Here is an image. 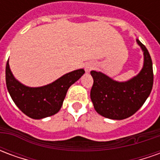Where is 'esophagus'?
<instances>
[{
    "mask_svg": "<svg viewBox=\"0 0 160 160\" xmlns=\"http://www.w3.org/2000/svg\"><path fill=\"white\" fill-rule=\"evenodd\" d=\"M93 68L94 64H92V63H87V64H86V66H85V70H86L87 73H89V72L92 71Z\"/></svg>",
    "mask_w": 160,
    "mask_h": 160,
    "instance_id": "1",
    "label": "esophagus"
}]
</instances>
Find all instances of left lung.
I'll list each match as a JSON object with an SVG mask.
<instances>
[{
	"instance_id": "1",
	"label": "left lung",
	"mask_w": 160,
	"mask_h": 160,
	"mask_svg": "<svg viewBox=\"0 0 160 160\" xmlns=\"http://www.w3.org/2000/svg\"><path fill=\"white\" fill-rule=\"evenodd\" d=\"M136 42L144 56L143 67L136 76L119 82L101 72L91 71L93 78L91 99L95 111L104 118L113 120L129 118L143 105L151 93L153 84L151 56L138 38Z\"/></svg>"
}]
</instances>
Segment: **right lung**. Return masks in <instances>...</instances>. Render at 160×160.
<instances>
[{"label": "right lung", "mask_w": 160, "mask_h": 160, "mask_svg": "<svg viewBox=\"0 0 160 160\" xmlns=\"http://www.w3.org/2000/svg\"><path fill=\"white\" fill-rule=\"evenodd\" d=\"M84 73L85 70L80 68L66 73L46 86L29 87L14 78L8 61L6 84L12 101L24 114L33 119H42L60 111L68 88Z\"/></svg>", "instance_id": "1"}]
</instances>
